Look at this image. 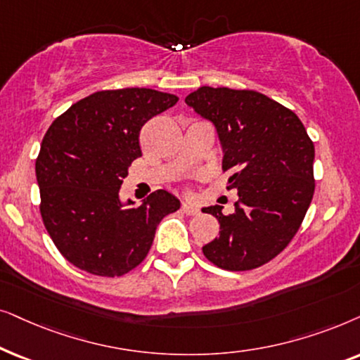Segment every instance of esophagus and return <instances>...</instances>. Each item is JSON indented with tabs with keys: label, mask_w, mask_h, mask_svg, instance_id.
I'll return each mask as SVG.
<instances>
[{
	"label": "esophagus",
	"mask_w": 360,
	"mask_h": 360,
	"mask_svg": "<svg viewBox=\"0 0 360 360\" xmlns=\"http://www.w3.org/2000/svg\"><path fill=\"white\" fill-rule=\"evenodd\" d=\"M181 210H183L186 215H195L199 212V209L189 202H183V205H181Z\"/></svg>",
	"instance_id": "34e87169"
}]
</instances>
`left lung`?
<instances>
[{"label": "left lung", "instance_id": "obj_1", "mask_svg": "<svg viewBox=\"0 0 360 360\" xmlns=\"http://www.w3.org/2000/svg\"><path fill=\"white\" fill-rule=\"evenodd\" d=\"M186 103L217 128L236 212L222 205L204 212L219 220V237L205 258L229 271L265 265L281 253L303 224L314 194V143L295 112L255 90L199 87Z\"/></svg>", "mask_w": 360, "mask_h": 360}]
</instances>
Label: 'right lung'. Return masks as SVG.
<instances>
[{
    "label": "right lung",
    "instance_id": "right-lung-1",
    "mask_svg": "<svg viewBox=\"0 0 360 360\" xmlns=\"http://www.w3.org/2000/svg\"><path fill=\"white\" fill-rule=\"evenodd\" d=\"M177 100L153 89L100 90L52 122L36 160L39 210L74 266L108 278L131 271L146 258L161 220L179 209L162 189L138 207H123L118 198L128 166L141 156L143 124Z\"/></svg>",
    "mask_w": 360,
    "mask_h": 360
}]
</instances>
